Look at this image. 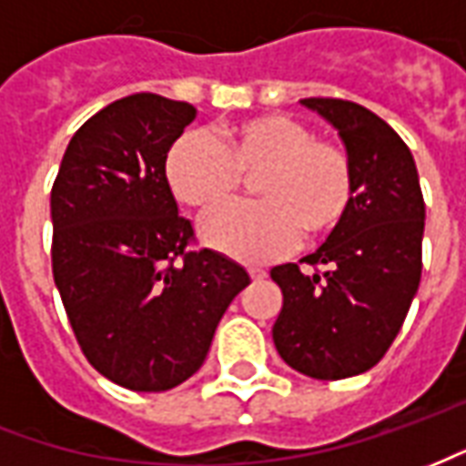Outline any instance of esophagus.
Wrapping results in <instances>:
<instances>
[{
	"instance_id": "1",
	"label": "esophagus",
	"mask_w": 466,
	"mask_h": 466,
	"mask_svg": "<svg viewBox=\"0 0 466 466\" xmlns=\"http://www.w3.org/2000/svg\"><path fill=\"white\" fill-rule=\"evenodd\" d=\"M249 277H252L254 282H259V279H264V277H267V272H264V269H259V267H249Z\"/></svg>"
}]
</instances>
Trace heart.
I'll return each mask as SVG.
<instances>
[{
	"label": "heart",
	"mask_w": 466,
	"mask_h": 466,
	"mask_svg": "<svg viewBox=\"0 0 466 466\" xmlns=\"http://www.w3.org/2000/svg\"><path fill=\"white\" fill-rule=\"evenodd\" d=\"M164 174L189 209H214L254 177L259 202L232 204L202 222V239L239 262H269L307 239L334 234L354 199V164L342 144L314 137L292 116L259 115L227 124L214 142L182 134L169 147Z\"/></svg>",
	"instance_id": "heart-1"
}]
</instances>
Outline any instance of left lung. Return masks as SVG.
I'll use <instances>...</instances> for the list:
<instances>
[{"label":"left lung","instance_id":"1","mask_svg":"<svg viewBox=\"0 0 466 466\" xmlns=\"http://www.w3.org/2000/svg\"><path fill=\"white\" fill-rule=\"evenodd\" d=\"M304 106L334 124L354 164V199L342 227L299 264L274 267L282 312L274 347L314 380L371 370L400 334L421 279L424 197L411 152L390 124L347 99Z\"/></svg>","mask_w":466,"mask_h":466}]
</instances>
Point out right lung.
Returning a JSON list of instances; mask_svg holds the SVG:
<instances>
[{
	"label": "right lung",
	"mask_w": 466,
	"mask_h": 466,
	"mask_svg": "<svg viewBox=\"0 0 466 466\" xmlns=\"http://www.w3.org/2000/svg\"><path fill=\"white\" fill-rule=\"evenodd\" d=\"M197 109L116 99L86 119L52 187V274L86 361L132 391H167L202 367L214 329L249 284L239 264L194 249L164 159Z\"/></svg>",
	"instance_id": "1"
}]
</instances>
